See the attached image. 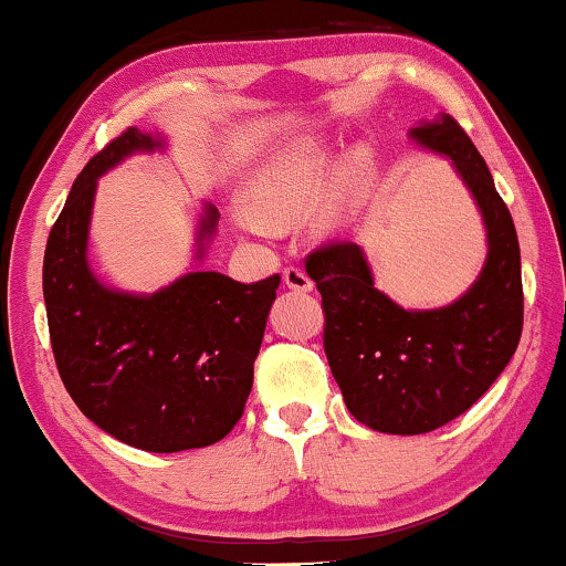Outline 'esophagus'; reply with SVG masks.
Segmentation results:
<instances>
[{
    "label": "esophagus",
    "mask_w": 566,
    "mask_h": 566,
    "mask_svg": "<svg viewBox=\"0 0 566 566\" xmlns=\"http://www.w3.org/2000/svg\"><path fill=\"white\" fill-rule=\"evenodd\" d=\"M284 276V284H287L290 290H297V292H311L313 290V279L305 274L300 266H287L282 271Z\"/></svg>",
    "instance_id": "esophagus-1"
}]
</instances>
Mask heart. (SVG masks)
<instances>
[{
    "label": "heart",
    "instance_id": "1",
    "mask_svg": "<svg viewBox=\"0 0 566 566\" xmlns=\"http://www.w3.org/2000/svg\"><path fill=\"white\" fill-rule=\"evenodd\" d=\"M366 164L368 159L363 151L349 156L345 182L355 185L360 180ZM328 175H332V156L324 148H287L259 171L248 192V209L263 224H287L326 198ZM336 221H339V211L332 209L321 217V227L332 230Z\"/></svg>",
    "mask_w": 566,
    "mask_h": 566
}]
</instances>
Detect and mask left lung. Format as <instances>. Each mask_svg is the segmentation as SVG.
Wrapping results in <instances>:
<instances>
[{"label":"left lung","instance_id":"left-lung-1","mask_svg":"<svg viewBox=\"0 0 566 566\" xmlns=\"http://www.w3.org/2000/svg\"><path fill=\"white\" fill-rule=\"evenodd\" d=\"M449 156L489 232L478 282L439 311H405L374 287L355 242L328 240L305 259L324 307V353L347 410L381 433L418 436L481 399L512 360L522 334L520 242L473 140L449 114L410 130Z\"/></svg>","mask_w":566,"mask_h":566}]
</instances>
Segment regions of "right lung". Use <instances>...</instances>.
Masks as SVG:
<instances>
[{"mask_svg":"<svg viewBox=\"0 0 566 566\" xmlns=\"http://www.w3.org/2000/svg\"><path fill=\"white\" fill-rule=\"evenodd\" d=\"M154 148L159 140L127 127L85 164L49 232L44 300L56 370L85 418L135 449L171 454L238 426L282 276L242 284L192 271L148 297L106 290L85 261L96 177ZM217 221L209 206L200 245Z\"/></svg>","mask_w":566,"mask_h":566,"instance_id":"1","label":"right lung"}]
</instances>
